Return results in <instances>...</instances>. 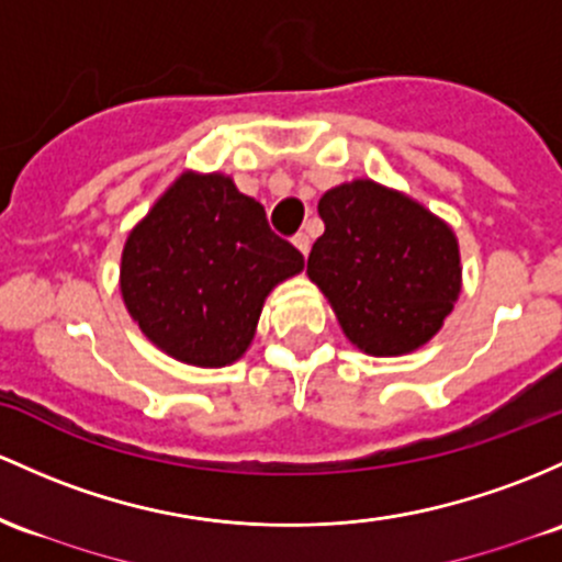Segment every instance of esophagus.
Here are the masks:
<instances>
[{
  "label": "esophagus",
  "instance_id": "34e87169",
  "mask_svg": "<svg viewBox=\"0 0 562 562\" xmlns=\"http://www.w3.org/2000/svg\"><path fill=\"white\" fill-rule=\"evenodd\" d=\"M293 245L295 248H299L301 252H304V256H310V248H312V237L306 232H299L293 237Z\"/></svg>",
  "mask_w": 562,
  "mask_h": 562
}]
</instances>
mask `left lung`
Here are the masks:
<instances>
[{
  "label": "left lung",
  "instance_id": "obj_1",
  "mask_svg": "<svg viewBox=\"0 0 562 562\" xmlns=\"http://www.w3.org/2000/svg\"><path fill=\"white\" fill-rule=\"evenodd\" d=\"M323 237L306 274L357 349L405 355L427 344L461 293L459 243L451 226L411 196L373 181L325 191Z\"/></svg>",
  "mask_w": 562,
  "mask_h": 562
}]
</instances>
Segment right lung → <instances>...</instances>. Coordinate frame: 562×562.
Here are the masks:
<instances>
[{
	"label": "right lung",
	"mask_w": 562,
	"mask_h": 562,
	"mask_svg": "<svg viewBox=\"0 0 562 562\" xmlns=\"http://www.w3.org/2000/svg\"><path fill=\"white\" fill-rule=\"evenodd\" d=\"M304 256L229 176L183 172L127 234L120 291L154 347L196 368L245 355L271 288Z\"/></svg>",
	"instance_id": "right-lung-1"
}]
</instances>
